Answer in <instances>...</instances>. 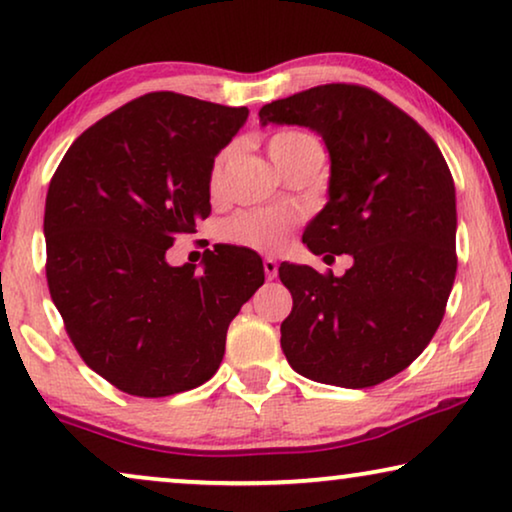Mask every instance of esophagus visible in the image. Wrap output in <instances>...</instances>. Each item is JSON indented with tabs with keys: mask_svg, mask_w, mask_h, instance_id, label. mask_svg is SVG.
Instances as JSON below:
<instances>
[{
	"mask_svg": "<svg viewBox=\"0 0 512 512\" xmlns=\"http://www.w3.org/2000/svg\"><path fill=\"white\" fill-rule=\"evenodd\" d=\"M263 270H265V277L275 279L277 277V261H275V258H263Z\"/></svg>",
	"mask_w": 512,
	"mask_h": 512,
	"instance_id": "esophagus-1",
	"label": "esophagus"
}]
</instances>
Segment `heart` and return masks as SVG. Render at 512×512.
<instances>
[{"instance_id": "obj_1", "label": "heart", "mask_w": 512, "mask_h": 512, "mask_svg": "<svg viewBox=\"0 0 512 512\" xmlns=\"http://www.w3.org/2000/svg\"><path fill=\"white\" fill-rule=\"evenodd\" d=\"M310 144L319 142L307 132L282 130L270 137L268 153L272 163L282 170L293 153ZM226 160L228 151L219 153L212 165V172H209V193H212V198H221L223 191H226ZM296 223L298 214L289 212V209H247V212H240L226 223V237L230 242L249 249L279 251L289 242Z\"/></svg>"}]
</instances>
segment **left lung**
Segmentation results:
<instances>
[{
  "instance_id": "left-lung-1",
  "label": "left lung",
  "mask_w": 512,
  "mask_h": 512,
  "mask_svg": "<svg viewBox=\"0 0 512 512\" xmlns=\"http://www.w3.org/2000/svg\"><path fill=\"white\" fill-rule=\"evenodd\" d=\"M258 116L324 137L328 202L303 242L317 256L354 258L342 277L279 265L293 296L282 321L286 361L314 382L375 387L408 368L443 321L457 275L450 167L415 118L356 83L303 90Z\"/></svg>"
}]
</instances>
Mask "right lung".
<instances>
[{
	"label": "right lung",
	"instance_id": "obj_1",
	"mask_svg": "<svg viewBox=\"0 0 512 512\" xmlns=\"http://www.w3.org/2000/svg\"><path fill=\"white\" fill-rule=\"evenodd\" d=\"M158 90L90 125L69 146L46 195V279L86 366L130 396L160 398L207 382L226 333L265 282L261 256L219 247L172 268L174 237L207 219L214 156L247 121Z\"/></svg>",
	"mask_w": 512,
	"mask_h": 512
}]
</instances>
